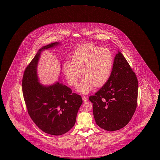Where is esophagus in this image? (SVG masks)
<instances>
[{
	"instance_id": "34e87169",
	"label": "esophagus",
	"mask_w": 160,
	"mask_h": 160,
	"mask_svg": "<svg viewBox=\"0 0 160 160\" xmlns=\"http://www.w3.org/2000/svg\"><path fill=\"white\" fill-rule=\"evenodd\" d=\"M82 99L83 102H87V100H88V97L84 96L82 97Z\"/></svg>"
}]
</instances>
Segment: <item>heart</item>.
<instances>
[{
    "label": "heart",
    "mask_w": 160,
    "mask_h": 160,
    "mask_svg": "<svg viewBox=\"0 0 160 160\" xmlns=\"http://www.w3.org/2000/svg\"><path fill=\"white\" fill-rule=\"evenodd\" d=\"M113 60L109 49L87 44L73 52L70 62H64L62 70L70 86L77 84L82 72L84 78L76 90L86 94L94 86L101 87L106 83L112 73Z\"/></svg>",
    "instance_id": "obj_1"
}]
</instances>
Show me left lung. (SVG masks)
<instances>
[{
	"label": "left lung",
	"instance_id": "1",
	"mask_svg": "<svg viewBox=\"0 0 160 160\" xmlns=\"http://www.w3.org/2000/svg\"><path fill=\"white\" fill-rule=\"evenodd\" d=\"M137 97L136 74L118 50L109 79L94 96L89 97L96 124L107 131L123 128L136 111Z\"/></svg>",
	"mask_w": 160,
	"mask_h": 160
}]
</instances>
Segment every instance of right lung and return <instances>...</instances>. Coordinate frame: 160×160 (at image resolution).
Wrapping results in <instances>:
<instances>
[{"instance_id":"obj_1","label":"right lung","mask_w":160,"mask_h":160,"mask_svg":"<svg viewBox=\"0 0 160 160\" xmlns=\"http://www.w3.org/2000/svg\"><path fill=\"white\" fill-rule=\"evenodd\" d=\"M60 44L55 42L40 48L25 69L22 80L23 94L29 116L41 130L54 136L62 135L74 126L82 102V97L72 92L60 80L51 85L40 82L38 65L41 54Z\"/></svg>"}]
</instances>
